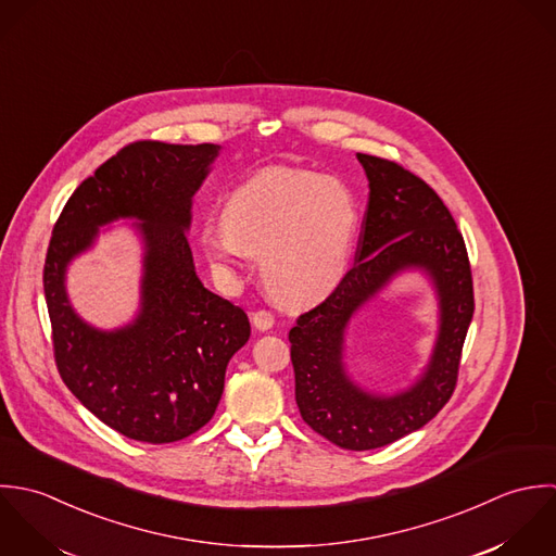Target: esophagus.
I'll list each match as a JSON object with an SVG mask.
<instances>
[{"label":"esophagus","instance_id":"esophagus-1","mask_svg":"<svg viewBox=\"0 0 556 556\" xmlns=\"http://www.w3.org/2000/svg\"><path fill=\"white\" fill-rule=\"evenodd\" d=\"M251 320H253V327L257 331H270L273 325H275V316L270 312H266V309H257Z\"/></svg>","mask_w":556,"mask_h":556}]
</instances>
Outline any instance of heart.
I'll list each match as a JSON object with an SVG mask.
<instances>
[{"mask_svg":"<svg viewBox=\"0 0 556 556\" xmlns=\"http://www.w3.org/2000/svg\"><path fill=\"white\" fill-rule=\"evenodd\" d=\"M356 225V200L345 182L307 169L270 167L227 195L222 225H208L200 244L223 273H231L244 255H260L266 290L279 303L301 305L339 283Z\"/></svg>","mask_w":556,"mask_h":556,"instance_id":"obj_1","label":"heart"}]
</instances>
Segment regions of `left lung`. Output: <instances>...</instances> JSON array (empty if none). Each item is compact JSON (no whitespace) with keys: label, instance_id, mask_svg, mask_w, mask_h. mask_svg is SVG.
<instances>
[{"label":"left lung","instance_id":"8db88e82","mask_svg":"<svg viewBox=\"0 0 556 556\" xmlns=\"http://www.w3.org/2000/svg\"><path fill=\"white\" fill-rule=\"evenodd\" d=\"M356 159L369 180V202L354 266L320 305L299 316L288 339L303 421L341 448L367 451L424 428L448 402L475 299L464 238L437 191L395 161L369 154ZM406 267H421L438 288L440 337L427 371L410 390L376 396L344 371V329Z\"/></svg>","mask_w":556,"mask_h":556}]
</instances>
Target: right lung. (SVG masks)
Wrapping results in <instances>:
<instances>
[{
  "label": "right lung",
  "mask_w": 556,
  "mask_h": 556,
  "mask_svg": "<svg viewBox=\"0 0 556 556\" xmlns=\"http://www.w3.org/2000/svg\"><path fill=\"white\" fill-rule=\"evenodd\" d=\"M217 154L215 143H128L75 189L51 233L42 281L58 371L94 417L132 441L176 443L204 428L225 367L251 334L247 314L204 288L187 240L193 195ZM122 216L142 222V305L130 326L101 332L67 303L65 268L101 224Z\"/></svg>",
  "instance_id": "1"
}]
</instances>
